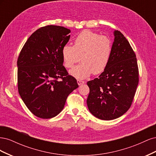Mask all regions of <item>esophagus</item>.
<instances>
[{"label":"esophagus","mask_w":156,"mask_h":156,"mask_svg":"<svg viewBox=\"0 0 156 156\" xmlns=\"http://www.w3.org/2000/svg\"><path fill=\"white\" fill-rule=\"evenodd\" d=\"M77 84H79V85H81V84H84V81H81V80H77Z\"/></svg>","instance_id":"1"}]
</instances>
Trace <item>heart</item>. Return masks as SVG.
Masks as SVG:
<instances>
[{
  "label": "heart",
  "instance_id": "b5f03b06",
  "mask_svg": "<svg viewBox=\"0 0 156 156\" xmlns=\"http://www.w3.org/2000/svg\"><path fill=\"white\" fill-rule=\"evenodd\" d=\"M112 52V42L107 36L96 32L83 30L75 37L73 46L66 45L62 49L64 66L71 68L79 62H82L69 71L75 78L84 79L92 73H102L109 62Z\"/></svg>",
  "mask_w": 156,
  "mask_h": 156
}]
</instances>
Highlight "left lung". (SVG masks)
<instances>
[{
  "label": "left lung",
  "mask_w": 156,
  "mask_h": 156,
  "mask_svg": "<svg viewBox=\"0 0 156 156\" xmlns=\"http://www.w3.org/2000/svg\"><path fill=\"white\" fill-rule=\"evenodd\" d=\"M111 58L98 78L87 83L88 110L99 119L111 120L123 115L133 101L139 83L136 55L129 41L114 31Z\"/></svg>",
  "instance_id": "left-lung-1"
}]
</instances>
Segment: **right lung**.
I'll list each match as a JSON object with an SVG mask.
<instances>
[{
  "mask_svg": "<svg viewBox=\"0 0 156 156\" xmlns=\"http://www.w3.org/2000/svg\"><path fill=\"white\" fill-rule=\"evenodd\" d=\"M70 32L60 26L41 27L29 37L18 57L19 94L30 111L40 119L58 115L69 94L79 87L63 66L61 53Z\"/></svg>",
  "mask_w": 156,
  "mask_h": 156,
  "instance_id": "right-lung-1",
  "label": "right lung"
}]
</instances>
